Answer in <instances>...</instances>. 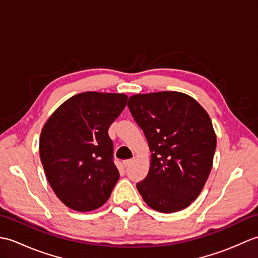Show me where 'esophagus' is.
<instances>
[{
  "label": "esophagus",
  "instance_id": "1",
  "mask_svg": "<svg viewBox=\"0 0 258 258\" xmlns=\"http://www.w3.org/2000/svg\"><path fill=\"white\" fill-rule=\"evenodd\" d=\"M132 163H133V160H125V161H123V165H124L125 167H127V166H130Z\"/></svg>",
  "mask_w": 258,
  "mask_h": 258
}]
</instances>
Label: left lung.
Instances as JSON below:
<instances>
[{
    "label": "left lung",
    "instance_id": "left-lung-1",
    "mask_svg": "<svg viewBox=\"0 0 258 258\" xmlns=\"http://www.w3.org/2000/svg\"><path fill=\"white\" fill-rule=\"evenodd\" d=\"M127 106L150 146L147 176L136 184L144 202L174 213L196 200L211 173L216 135L206 111L179 92L138 94Z\"/></svg>",
    "mask_w": 258,
    "mask_h": 258
}]
</instances>
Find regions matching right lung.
Wrapping results in <instances>:
<instances>
[{"instance_id": "add662e5", "label": "right lung", "mask_w": 258, "mask_h": 258, "mask_svg": "<svg viewBox=\"0 0 258 258\" xmlns=\"http://www.w3.org/2000/svg\"><path fill=\"white\" fill-rule=\"evenodd\" d=\"M126 103L125 94L81 93L64 102L42 130L40 156L47 180L74 211L101 207L119 178L108 127Z\"/></svg>"}]
</instances>
